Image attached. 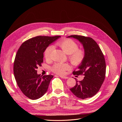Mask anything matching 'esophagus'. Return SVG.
I'll use <instances>...</instances> for the list:
<instances>
[{
	"instance_id": "esophagus-1",
	"label": "esophagus",
	"mask_w": 122,
	"mask_h": 122,
	"mask_svg": "<svg viewBox=\"0 0 122 122\" xmlns=\"http://www.w3.org/2000/svg\"><path fill=\"white\" fill-rule=\"evenodd\" d=\"M55 76H56V75H55ZM60 77H61V78H63V79H68V77H67V76H60Z\"/></svg>"
}]
</instances>
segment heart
<instances>
[{"mask_svg":"<svg viewBox=\"0 0 122 122\" xmlns=\"http://www.w3.org/2000/svg\"><path fill=\"white\" fill-rule=\"evenodd\" d=\"M64 52L69 54V60L71 64L75 66L80 65L83 61L85 57V52L82 49H78V45L71 39H65L57 43ZM53 49L52 46L48 47L44 53V56L46 61L50 60L51 54ZM69 68V66L62 62H57L52 67L51 70L57 74H64L66 70Z\"/></svg>","mask_w":122,"mask_h":122,"instance_id":"obj_1","label":"heart"}]
</instances>
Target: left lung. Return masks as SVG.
Wrapping results in <instances>:
<instances>
[{
    "mask_svg": "<svg viewBox=\"0 0 122 122\" xmlns=\"http://www.w3.org/2000/svg\"><path fill=\"white\" fill-rule=\"evenodd\" d=\"M82 44L85 52L83 61L78 67V71H74L73 75H83L81 81H77L75 86L70 88L77 97L84 99L93 97L96 94L105 79L106 63L100 48L95 41L90 37L71 35Z\"/></svg>",
    "mask_w": 122,
    "mask_h": 122,
    "instance_id": "1",
    "label": "left lung"
}]
</instances>
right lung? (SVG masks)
Segmentation results:
<instances>
[{
  "label": "right lung",
  "instance_id": "1",
  "mask_svg": "<svg viewBox=\"0 0 122 122\" xmlns=\"http://www.w3.org/2000/svg\"><path fill=\"white\" fill-rule=\"evenodd\" d=\"M61 36H37L24 43L18 49L14 63V74L22 92L28 98L38 99L45 94L53 76H41L38 67L43 62L44 52Z\"/></svg>",
  "mask_w": 122,
  "mask_h": 122
}]
</instances>
